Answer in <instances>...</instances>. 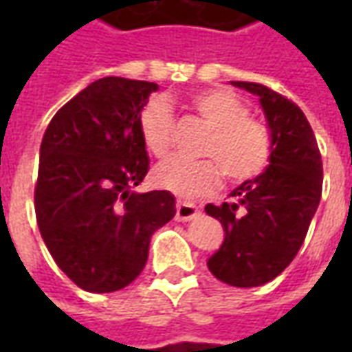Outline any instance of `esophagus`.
Listing matches in <instances>:
<instances>
[{"instance_id": "esophagus-1", "label": "esophagus", "mask_w": 352, "mask_h": 352, "mask_svg": "<svg viewBox=\"0 0 352 352\" xmlns=\"http://www.w3.org/2000/svg\"><path fill=\"white\" fill-rule=\"evenodd\" d=\"M198 214H199L198 207L192 206V204H188V201H179V204H177L175 219L179 222L192 221V219H196Z\"/></svg>"}]
</instances>
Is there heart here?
<instances>
[{
    "label": "heart",
    "instance_id": "b5f03b06",
    "mask_svg": "<svg viewBox=\"0 0 352 352\" xmlns=\"http://www.w3.org/2000/svg\"><path fill=\"white\" fill-rule=\"evenodd\" d=\"M190 105L209 126L201 145L206 160L169 158L156 166L153 181L183 199L207 196L219 186L221 175L230 183H245L270 166L272 131L249 115V105L226 88H207L192 94ZM139 133L146 151L156 158L168 156L175 138V116L166 101L151 100L139 113Z\"/></svg>",
    "mask_w": 352,
    "mask_h": 352
}]
</instances>
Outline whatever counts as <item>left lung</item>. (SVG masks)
Here are the masks:
<instances>
[{"label": "left lung", "mask_w": 352, "mask_h": 352, "mask_svg": "<svg viewBox=\"0 0 352 352\" xmlns=\"http://www.w3.org/2000/svg\"><path fill=\"white\" fill-rule=\"evenodd\" d=\"M232 85L260 98L273 154L264 173L239 184L230 201L206 206V213L226 232L207 267L230 287L251 288L275 279L300 251L322 194V160L315 133L294 101L258 82Z\"/></svg>", "instance_id": "obj_1"}]
</instances>
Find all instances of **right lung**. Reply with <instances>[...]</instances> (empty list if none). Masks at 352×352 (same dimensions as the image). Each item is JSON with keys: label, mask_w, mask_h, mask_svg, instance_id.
Here are the masks:
<instances>
[{"label": "right lung", "mask_w": 352, "mask_h": 352, "mask_svg": "<svg viewBox=\"0 0 352 352\" xmlns=\"http://www.w3.org/2000/svg\"><path fill=\"white\" fill-rule=\"evenodd\" d=\"M158 85L103 77L45 131L35 217L50 256L87 292H115L143 272L151 236L175 217L168 190L139 194L148 156L139 113Z\"/></svg>", "instance_id": "right-lung-1"}]
</instances>
